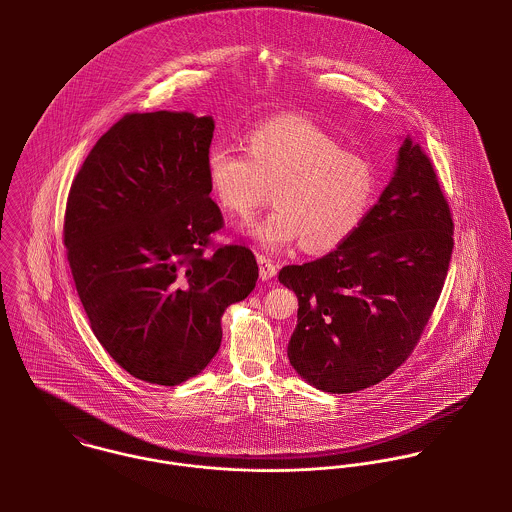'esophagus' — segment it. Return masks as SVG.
<instances>
[{
	"instance_id": "1",
	"label": "esophagus",
	"mask_w": 512,
	"mask_h": 512,
	"mask_svg": "<svg viewBox=\"0 0 512 512\" xmlns=\"http://www.w3.org/2000/svg\"><path fill=\"white\" fill-rule=\"evenodd\" d=\"M258 266H260V278L262 280H272L276 274H278V268L276 264L268 258V256H258Z\"/></svg>"
}]
</instances>
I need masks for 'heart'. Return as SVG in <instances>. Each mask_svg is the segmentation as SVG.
Instances as JSON below:
<instances>
[{
    "label": "heart",
    "mask_w": 512,
    "mask_h": 512,
    "mask_svg": "<svg viewBox=\"0 0 512 512\" xmlns=\"http://www.w3.org/2000/svg\"><path fill=\"white\" fill-rule=\"evenodd\" d=\"M248 153L228 144L207 151L213 197L228 215L250 217L270 189L276 209L246 224L262 246L278 250L303 240L311 252L345 242L372 205L376 179L363 155L343 146L303 116H280L256 126Z\"/></svg>",
    "instance_id": "b5f03b06"
}]
</instances>
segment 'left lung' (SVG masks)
<instances>
[{
	"label": "left lung",
	"instance_id": "left-lung-1",
	"mask_svg": "<svg viewBox=\"0 0 512 512\" xmlns=\"http://www.w3.org/2000/svg\"><path fill=\"white\" fill-rule=\"evenodd\" d=\"M453 220L430 157L410 138L376 205L327 256L280 270L299 301L288 357L311 386L378 384L418 345L447 276Z\"/></svg>",
	"mask_w": 512,
	"mask_h": 512
}]
</instances>
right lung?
<instances>
[{"label":"right lung","mask_w":512,"mask_h":512,"mask_svg":"<svg viewBox=\"0 0 512 512\" xmlns=\"http://www.w3.org/2000/svg\"><path fill=\"white\" fill-rule=\"evenodd\" d=\"M213 132L211 116L126 114L90 149L67 199V258L92 333L159 386L213 361L224 309L258 280L246 246L207 254L224 226L205 171Z\"/></svg>","instance_id":"add662e5"}]
</instances>
